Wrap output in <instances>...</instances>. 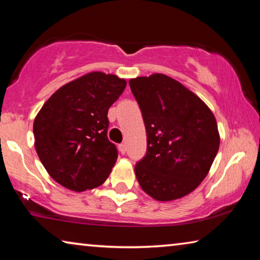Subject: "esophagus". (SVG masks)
Returning a JSON list of instances; mask_svg holds the SVG:
<instances>
[{
    "mask_svg": "<svg viewBox=\"0 0 260 260\" xmlns=\"http://www.w3.org/2000/svg\"><path fill=\"white\" fill-rule=\"evenodd\" d=\"M118 150H119V152L124 155V153L126 152V144H124V143L119 144V146H118Z\"/></svg>",
    "mask_w": 260,
    "mask_h": 260,
    "instance_id": "esophagus-1",
    "label": "esophagus"
}]
</instances>
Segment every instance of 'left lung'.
<instances>
[{
  "mask_svg": "<svg viewBox=\"0 0 260 260\" xmlns=\"http://www.w3.org/2000/svg\"><path fill=\"white\" fill-rule=\"evenodd\" d=\"M147 131V153L135 165L141 188L153 200L188 195L208 175L219 150L217 120L182 83L155 73L129 80Z\"/></svg>",
  "mask_w": 260,
  "mask_h": 260,
  "instance_id": "8db88e82",
  "label": "left lung"
}]
</instances>
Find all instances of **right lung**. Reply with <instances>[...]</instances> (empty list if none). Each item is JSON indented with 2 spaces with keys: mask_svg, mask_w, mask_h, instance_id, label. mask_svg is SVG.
Segmentation results:
<instances>
[{
  "mask_svg": "<svg viewBox=\"0 0 260 260\" xmlns=\"http://www.w3.org/2000/svg\"><path fill=\"white\" fill-rule=\"evenodd\" d=\"M126 87L114 74L89 72L61 86L33 124L34 147L60 186L83 191L102 184L118 158L108 139V111Z\"/></svg>",
  "mask_w": 260,
  "mask_h": 260,
  "instance_id": "1",
  "label": "right lung"
}]
</instances>
